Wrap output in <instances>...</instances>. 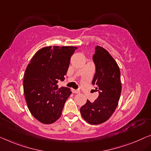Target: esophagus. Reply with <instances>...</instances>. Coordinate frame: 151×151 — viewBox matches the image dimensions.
Listing matches in <instances>:
<instances>
[{"label":"esophagus","mask_w":151,"mask_h":151,"mask_svg":"<svg viewBox=\"0 0 151 151\" xmlns=\"http://www.w3.org/2000/svg\"><path fill=\"white\" fill-rule=\"evenodd\" d=\"M72 91H73V93H80V91H79V90H78V89H72Z\"/></svg>","instance_id":"obj_1"}]
</instances>
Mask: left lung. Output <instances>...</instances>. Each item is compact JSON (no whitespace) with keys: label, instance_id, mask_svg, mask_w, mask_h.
Here are the masks:
<instances>
[{"label":"left lung","instance_id":"8db88e82","mask_svg":"<svg viewBox=\"0 0 151 151\" xmlns=\"http://www.w3.org/2000/svg\"><path fill=\"white\" fill-rule=\"evenodd\" d=\"M93 61L96 73L92 84L98 91L93 102L88 100L80 109L83 118L91 125L107 121L115 111L121 92L120 70L115 60L102 47H95Z\"/></svg>","mask_w":151,"mask_h":151}]
</instances>
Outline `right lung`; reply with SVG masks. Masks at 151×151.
<instances>
[{
    "mask_svg": "<svg viewBox=\"0 0 151 151\" xmlns=\"http://www.w3.org/2000/svg\"><path fill=\"white\" fill-rule=\"evenodd\" d=\"M76 47H46L33 56L26 69L24 92L31 114L40 122L50 124L60 117L65 102L72 91L58 88L65 79L71 56Z\"/></svg>",
    "mask_w": 151,
    "mask_h": 151,
    "instance_id": "1",
    "label": "right lung"
}]
</instances>
